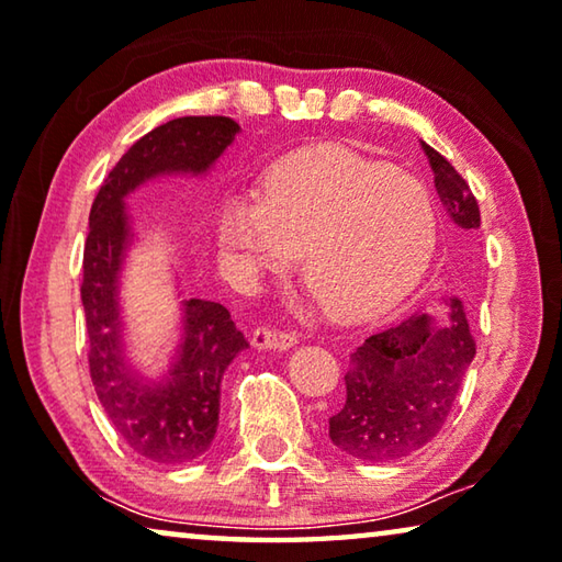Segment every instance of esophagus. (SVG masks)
I'll return each mask as SVG.
<instances>
[{
	"mask_svg": "<svg viewBox=\"0 0 562 562\" xmlns=\"http://www.w3.org/2000/svg\"><path fill=\"white\" fill-rule=\"evenodd\" d=\"M296 344V331L281 329V326H258L254 331V347L258 349H289Z\"/></svg>",
	"mask_w": 562,
	"mask_h": 562,
	"instance_id": "obj_1",
	"label": "esophagus"
}]
</instances>
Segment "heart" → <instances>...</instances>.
Wrapping results in <instances>:
<instances>
[{
	"mask_svg": "<svg viewBox=\"0 0 562 562\" xmlns=\"http://www.w3.org/2000/svg\"><path fill=\"white\" fill-rule=\"evenodd\" d=\"M437 233L425 183L341 145L283 160L266 195H231L223 251L251 273L289 263L336 322H361L394 304L425 269Z\"/></svg>",
	"mask_w": 562,
	"mask_h": 562,
	"instance_id": "b5f03b06",
	"label": "heart"
}]
</instances>
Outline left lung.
<instances>
[{"instance_id":"1","label":"left lung","mask_w":562,"mask_h":562,"mask_svg":"<svg viewBox=\"0 0 562 562\" xmlns=\"http://www.w3.org/2000/svg\"><path fill=\"white\" fill-rule=\"evenodd\" d=\"M422 150L435 172L439 201L457 228L477 231L480 205L468 180L427 143ZM447 308L442 322L414 314L371 334L349 353L347 402L329 419V437L341 452L364 462H390L437 437L474 359L462 301L450 299Z\"/></svg>"}]
</instances>
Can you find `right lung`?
I'll use <instances>...</instances> for the list:
<instances>
[{"label":"right lung","mask_w":562,"mask_h":562,"mask_svg":"<svg viewBox=\"0 0 562 562\" xmlns=\"http://www.w3.org/2000/svg\"><path fill=\"white\" fill-rule=\"evenodd\" d=\"M240 131L223 115L176 117L143 135L108 172L90 209L82 256V306L90 339V376L117 435L145 460L191 462L218 429L223 371L248 347L231 311L215 301H186L178 361L166 379L127 364L117 308V273L131 244L123 198L162 172H205Z\"/></svg>","instance_id":"add662e5"}]
</instances>
